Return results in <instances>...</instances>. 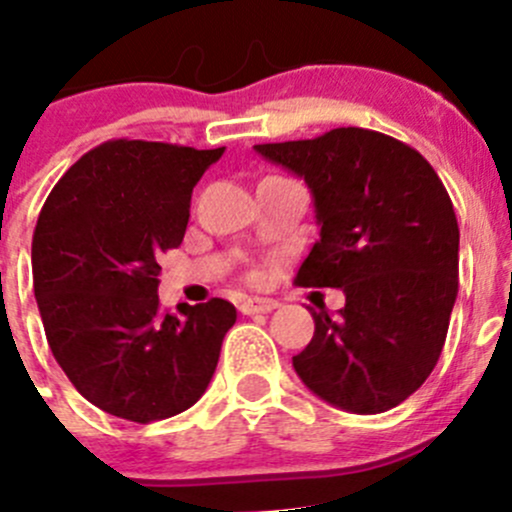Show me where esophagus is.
<instances>
[{
  "label": "esophagus",
  "mask_w": 512,
  "mask_h": 512,
  "mask_svg": "<svg viewBox=\"0 0 512 512\" xmlns=\"http://www.w3.org/2000/svg\"><path fill=\"white\" fill-rule=\"evenodd\" d=\"M277 307V300L270 297H247L240 302L242 315H260V312H272Z\"/></svg>",
  "instance_id": "obj_1"
}]
</instances>
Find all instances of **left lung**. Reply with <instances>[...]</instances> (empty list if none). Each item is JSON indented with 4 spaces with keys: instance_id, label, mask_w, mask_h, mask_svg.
<instances>
[{
    "instance_id": "1",
    "label": "left lung",
    "mask_w": 512,
    "mask_h": 512,
    "mask_svg": "<svg viewBox=\"0 0 512 512\" xmlns=\"http://www.w3.org/2000/svg\"><path fill=\"white\" fill-rule=\"evenodd\" d=\"M305 177L320 240L295 285L340 287V315L312 312L315 335L292 357L315 395L360 415L385 413L428 380L458 295L460 230L430 162L362 127L255 145Z\"/></svg>"
}]
</instances>
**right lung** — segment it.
I'll return each instance as SVG.
<instances>
[{
  "label": "right lung",
  "mask_w": 512,
  "mask_h": 512,
  "mask_svg": "<svg viewBox=\"0 0 512 512\" xmlns=\"http://www.w3.org/2000/svg\"><path fill=\"white\" fill-rule=\"evenodd\" d=\"M225 147L109 140L54 185L32 237L54 360L92 405L132 423L192 408L215 375L232 302L160 307V257L182 245L192 187Z\"/></svg>",
  "instance_id": "1"
}]
</instances>
